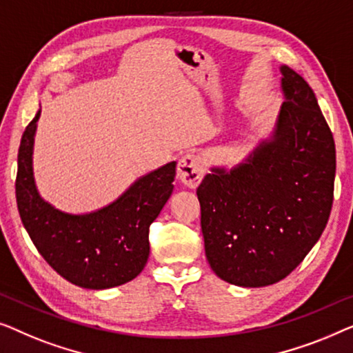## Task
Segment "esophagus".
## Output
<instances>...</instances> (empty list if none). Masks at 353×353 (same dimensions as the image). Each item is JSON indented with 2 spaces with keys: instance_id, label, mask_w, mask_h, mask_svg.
Masks as SVG:
<instances>
[{
  "instance_id": "34e87169",
  "label": "esophagus",
  "mask_w": 353,
  "mask_h": 353,
  "mask_svg": "<svg viewBox=\"0 0 353 353\" xmlns=\"http://www.w3.org/2000/svg\"><path fill=\"white\" fill-rule=\"evenodd\" d=\"M205 176V161L196 153H187L179 160L177 177L183 185L195 188Z\"/></svg>"
}]
</instances>
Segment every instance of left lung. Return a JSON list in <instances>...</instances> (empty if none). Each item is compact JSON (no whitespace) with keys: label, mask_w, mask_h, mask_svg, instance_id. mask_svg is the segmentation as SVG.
<instances>
[{"label":"left lung","mask_w":353,"mask_h":353,"mask_svg":"<svg viewBox=\"0 0 353 353\" xmlns=\"http://www.w3.org/2000/svg\"><path fill=\"white\" fill-rule=\"evenodd\" d=\"M285 102L270 137L196 188L206 259L222 280L269 286L288 276L330 219L336 176L331 129L312 88L280 67Z\"/></svg>","instance_id":"1"}]
</instances>
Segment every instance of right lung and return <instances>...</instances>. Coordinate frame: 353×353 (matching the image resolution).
<instances>
[{
	"instance_id": "right-lung-1",
	"label": "right lung",
	"mask_w": 353,
	"mask_h": 353,
	"mask_svg": "<svg viewBox=\"0 0 353 353\" xmlns=\"http://www.w3.org/2000/svg\"><path fill=\"white\" fill-rule=\"evenodd\" d=\"M41 110L23 131L17 157L16 198L22 224L44 261L79 288L108 290L136 278L150 254L148 227L172 193L176 161L139 177L110 205L70 214L39 195L33 143Z\"/></svg>"
}]
</instances>
